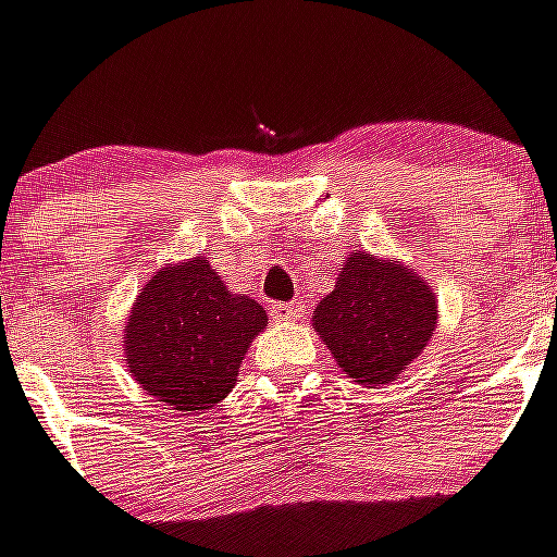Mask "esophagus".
Segmentation results:
<instances>
[{
    "label": "esophagus",
    "instance_id": "1",
    "mask_svg": "<svg viewBox=\"0 0 557 557\" xmlns=\"http://www.w3.org/2000/svg\"><path fill=\"white\" fill-rule=\"evenodd\" d=\"M304 312H307V307H304L301 301L273 304V307H270V314H273L275 321H298V318H304Z\"/></svg>",
    "mask_w": 557,
    "mask_h": 557
}]
</instances>
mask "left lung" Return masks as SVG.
I'll use <instances>...</instances> for the list:
<instances>
[{
    "mask_svg": "<svg viewBox=\"0 0 557 557\" xmlns=\"http://www.w3.org/2000/svg\"><path fill=\"white\" fill-rule=\"evenodd\" d=\"M435 293L393 259L348 253L339 278L312 314L314 332L359 385H385L435 334Z\"/></svg>",
    "mask_w": 557,
    "mask_h": 557,
    "instance_id": "1",
    "label": "left lung"
}]
</instances>
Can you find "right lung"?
Here are the masks:
<instances>
[{
	"label": "right lung",
	"mask_w": 557,
	"mask_h": 557,
	"mask_svg": "<svg viewBox=\"0 0 557 557\" xmlns=\"http://www.w3.org/2000/svg\"><path fill=\"white\" fill-rule=\"evenodd\" d=\"M268 326L253 298L220 282L209 259L161 268L141 287L125 326L131 376L172 410L220 405L236 385L253 337Z\"/></svg>",
	"instance_id": "add662e5"
}]
</instances>
